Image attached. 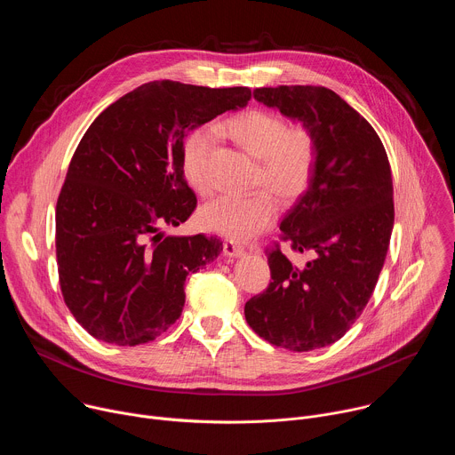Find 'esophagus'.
<instances>
[{"mask_svg":"<svg viewBox=\"0 0 455 455\" xmlns=\"http://www.w3.org/2000/svg\"><path fill=\"white\" fill-rule=\"evenodd\" d=\"M223 251H225L227 257H232V259L246 255V250H244L241 244L234 243V241H225V243H223Z\"/></svg>","mask_w":455,"mask_h":455,"instance_id":"esophagus-1","label":"esophagus"}]
</instances>
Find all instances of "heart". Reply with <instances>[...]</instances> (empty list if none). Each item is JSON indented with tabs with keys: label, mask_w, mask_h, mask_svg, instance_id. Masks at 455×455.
<instances>
[{
	"label": "heart",
	"mask_w": 455,
	"mask_h": 455,
	"mask_svg": "<svg viewBox=\"0 0 455 455\" xmlns=\"http://www.w3.org/2000/svg\"><path fill=\"white\" fill-rule=\"evenodd\" d=\"M223 129L257 160L253 185L268 190H257L248 196H221L200 211L198 221L209 232L244 243L275 221L279 207L273 191L283 202H293L309 187L318 146L309 127L288 125L281 115L267 109H250L232 116ZM212 149L214 133L211 129L192 132L181 148L183 174L202 196L212 192L209 178Z\"/></svg>",
	"instance_id": "1"
}]
</instances>
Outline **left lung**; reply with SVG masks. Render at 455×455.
Segmentation results:
<instances>
[{"mask_svg": "<svg viewBox=\"0 0 455 455\" xmlns=\"http://www.w3.org/2000/svg\"><path fill=\"white\" fill-rule=\"evenodd\" d=\"M253 99L309 127L318 146L307 190L281 223V239L309 253L291 265L267 251L268 288L244 304L248 326L304 353L340 340L369 302L395 225L393 174L372 125L323 86L255 88Z\"/></svg>", "mask_w": 455, "mask_h": 455, "instance_id": "obj_1", "label": "left lung"}]
</instances>
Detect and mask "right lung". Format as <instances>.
Returning <instances> with one entry per match:
<instances>
[{"label":"right lung","mask_w":455,"mask_h":455,"mask_svg":"<svg viewBox=\"0 0 455 455\" xmlns=\"http://www.w3.org/2000/svg\"><path fill=\"white\" fill-rule=\"evenodd\" d=\"M250 90L153 81L108 106L79 142L55 207L60 291L97 340L140 346L180 318L188 274L223 243L164 235L196 209L181 148L188 132L246 106Z\"/></svg>","instance_id":"obj_1"}]
</instances>
